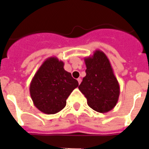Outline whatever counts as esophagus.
Listing matches in <instances>:
<instances>
[{
    "mask_svg": "<svg viewBox=\"0 0 149 149\" xmlns=\"http://www.w3.org/2000/svg\"><path fill=\"white\" fill-rule=\"evenodd\" d=\"M77 81H78V84H80L81 83V78H77Z\"/></svg>",
    "mask_w": 149,
    "mask_h": 149,
    "instance_id": "obj_1",
    "label": "esophagus"
}]
</instances>
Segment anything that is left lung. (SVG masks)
<instances>
[{"instance_id": "8db88e82", "label": "left lung", "mask_w": 149, "mask_h": 149, "mask_svg": "<svg viewBox=\"0 0 149 149\" xmlns=\"http://www.w3.org/2000/svg\"><path fill=\"white\" fill-rule=\"evenodd\" d=\"M84 62L86 74L78 89L93 110L101 113L110 111L118 102L120 86L110 60L103 51L96 50Z\"/></svg>"}]
</instances>
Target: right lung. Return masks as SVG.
I'll return each mask as SVG.
<instances>
[{
	"label": "right lung",
	"mask_w": 149,
	"mask_h": 149,
	"mask_svg": "<svg viewBox=\"0 0 149 149\" xmlns=\"http://www.w3.org/2000/svg\"><path fill=\"white\" fill-rule=\"evenodd\" d=\"M64 63L56 56L46 59L30 84L33 104L45 114H55L66 105V100L78 86L77 80L64 69Z\"/></svg>",
	"instance_id": "add662e5"
}]
</instances>
